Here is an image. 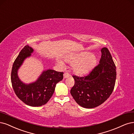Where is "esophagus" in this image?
I'll return each instance as SVG.
<instances>
[{
    "mask_svg": "<svg viewBox=\"0 0 134 134\" xmlns=\"http://www.w3.org/2000/svg\"><path fill=\"white\" fill-rule=\"evenodd\" d=\"M69 77V75L68 74V73H64V79H66V78L67 77Z\"/></svg>",
    "mask_w": 134,
    "mask_h": 134,
    "instance_id": "obj_1",
    "label": "esophagus"
}]
</instances>
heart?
Here are the masks:
<instances>
[{
	"mask_svg": "<svg viewBox=\"0 0 134 134\" xmlns=\"http://www.w3.org/2000/svg\"><path fill=\"white\" fill-rule=\"evenodd\" d=\"M65 61L72 64L71 70L76 74L84 75L94 68L96 64V60L94 55L84 52L68 57L65 59ZM57 63L59 66H64V63L60 60H58Z\"/></svg>",
	"mask_w": 134,
	"mask_h": 134,
	"instance_id": "obj_1",
	"label": "heart"
}]
</instances>
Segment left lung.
<instances>
[{"mask_svg":"<svg viewBox=\"0 0 134 134\" xmlns=\"http://www.w3.org/2000/svg\"><path fill=\"white\" fill-rule=\"evenodd\" d=\"M98 65L84 77L73 75L75 84L70 90L74 99L81 107L91 109L107 100L113 93L116 77V66L109 50L101 49Z\"/></svg>","mask_w":134,"mask_h":134,"instance_id":"left-lung-1","label":"left lung"}]
</instances>
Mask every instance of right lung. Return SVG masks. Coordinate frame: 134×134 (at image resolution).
<instances>
[{"mask_svg": "<svg viewBox=\"0 0 134 134\" xmlns=\"http://www.w3.org/2000/svg\"><path fill=\"white\" fill-rule=\"evenodd\" d=\"M34 49L26 45L13 63L11 73L13 88L18 98L30 107H40L51 98L55 86L63 79V72L52 69L44 70L35 81L25 84L18 76V72L25 60L31 56Z\"/></svg>", "mask_w": 134, "mask_h": 134, "instance_id": "add662e5", "label": "right lung"}]
</instances>
